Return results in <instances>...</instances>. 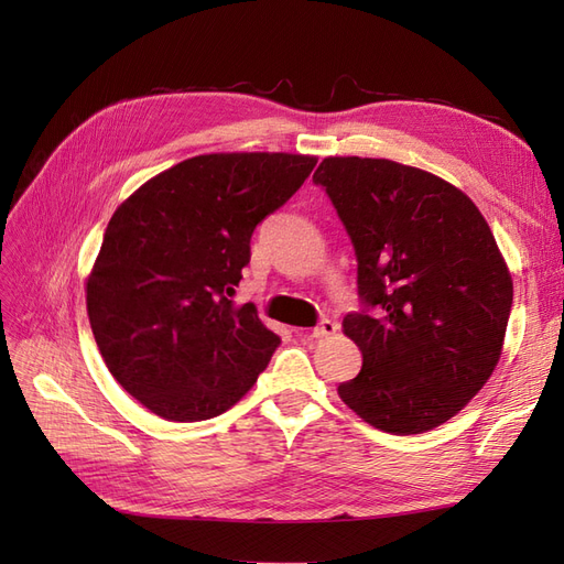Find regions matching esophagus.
I'll return each mask as SVG.
<instances>
[{
    "label": "esophagus",
    "instance_id": "obj_1",
    "mask_svg": "<svg viewBox=\"0 0 564 564\" xmlns=\"http://www.w3.org/2000/svg\"><path fill=\"white\" fill-rule=\"evenodd\" d=\"M338 332V324L334 322V319H322L319 324H317V327L311 332V336L313 338H329V336H334Z\"/></svg>",
    "mask_w": 564,
    "mask_h": 564
}]
</instances>
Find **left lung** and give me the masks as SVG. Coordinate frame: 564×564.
Listing matches in <instances>:
<instances>
[{"label": "left lung", "instance_id": "obj_1", "mask_svg": "<svg viewBox=\"0 0 564 564\" xmlns=\"http://www.w3.org/2000/svg\"><path fill=\"white\" fill-rule=\"evenodd\" d=\"M313 181L350 235L365 303L344 317L362 369L338 398L379 431H433L499 365L513 280L497 240L466 193L416 166L324 158Z\"/></svg>", "mask_w": 564, "mask_h": 564}]
</instances>
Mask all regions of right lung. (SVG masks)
<instances>
[{
    "mask_svg": "<svg viewBox=\"0 0 564 564\" xmlns=\"http://www.w3.org/2000/svg\"><path fill=\"white\" fill-rule=\"evenodd\" d=\"M315 164L289 152H212L119 204L89 272L87 313L106 367L150 412L218 416L268 367L280 336L232 294L253 228Z\"/></svg>",
    "mask_w": 564,
    "mask_h": 564,
    "instance_id": "obj_1",
    "label": "right lung"
}]
</instances>
